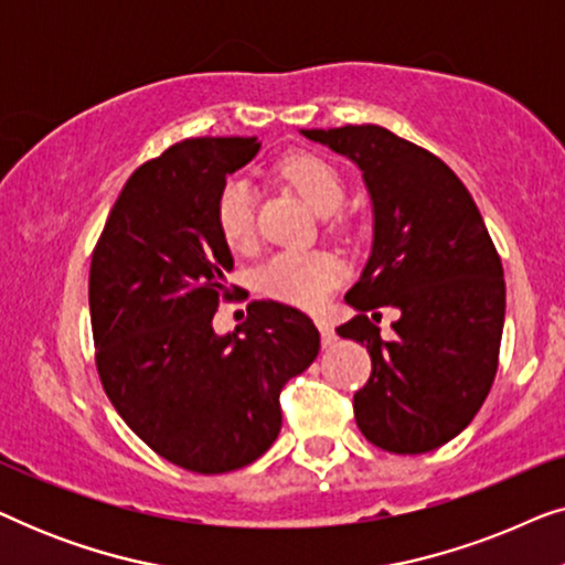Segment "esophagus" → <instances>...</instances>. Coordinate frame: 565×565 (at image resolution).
I'll list each match as a JSON object with an SVG mask.
<instances>
[{
  "label": "esophagus",
  "instance_id": "esophagus-1",
  "mask_svg": "<svg viewBox=\"0 0 565 565\" xmlns=\"http://www.w3.org/2000/svg\"><path fill=\"white\" fill-rule=\"evenodd\" d=\"M316 327H319V331H321L323 347H329V344H334V342H337L334 323H331V319H327V316H319V319H316Z\"/></svg>",
  "mask_w": 565,
  "mask_h": 565
}]
</instances>
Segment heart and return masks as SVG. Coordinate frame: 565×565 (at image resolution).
<instances>
[{
    "label": "heart",
    "mask_w": 565,
    "mask_h": 565,
    "mask_svg": "<svg viewBox=\"0 0 565 565\" xmlns=\"http://www.w3.org/2000/svg\"><path fill=\"white\" fill-rule=\"evenodd\" d=\"M280 172L298 195L319 215L334 213L342 205L344 188L337 169L313 153H292L282 161ZM254 195L246 177H228L215 200V221L231 249L244 252L254 244ZM342 262L327 252H277L259 267V288L269 298L290 306H319L323 296L342 280Z\"/></svg>",
    "instance_id": "obj_1"
}]
</instances>
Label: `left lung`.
<instances>
[{"mask_svg": "<svg viewBox=\"0 0 565 565\" xmlns=\"http://www.w3.org/2000/svg\"><path fill=\"white\" fill-rule=\"evenodd\" d=\"M350 159L373 207V244L347 290L358 316L339 337L367 347L373 375L354 393V419L381 450L419 455L473 422L497 375L504 331V269L478 207L435 153L381 126L300 128ZM396 307L393 340L372 322Z\"/></svg>", "mask_w": 565, "mask_h": 565, "instance_id": "8db88e82", "label": "left lung"}]
</instances>
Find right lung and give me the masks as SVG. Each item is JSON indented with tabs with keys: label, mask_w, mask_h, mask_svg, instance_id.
I'll list each match as a JSON object with an SVG mask.
<instances>
[{
	"label": "right lung",
	"mask_w": 565,
	"mask_h": 565,
	"mask_svg": "<svg viewBox=\"0 0 565 565\" xmlns=\"http://www.w3.org/2000/svg\"><path fill=\"white\" fill-rule=\"evenodd\" d=\"M257 138H188L138 167L92 257L89 313L99 381L122 422L161 458L228 473L280 435L282 385L321 350L303 311L254 300L234 331L213 316L234 257L215 221L228 174Z\"/></svg>",
	"instance_id": "obj_1"
}]
</instances>
